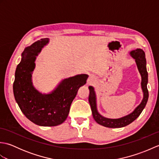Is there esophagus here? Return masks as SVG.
Wrapping results in <instances>:
<instances>
[{
    "instance_id": "1",
    "label": "esophagus",
    "mask_w": 159,
    "mask_h": 159,
    "mask_svg": "<svg viewBox=\"0 0 159 159\" xmlns=\"http://www.w3.org/2000/svg\"><path fill=\"white\" fill-rule=\"evenodd\" d=\"M96 81V79L93 76H89V77L87 79V85H92L94 82Z\"/></svg>"
}]
</instances>
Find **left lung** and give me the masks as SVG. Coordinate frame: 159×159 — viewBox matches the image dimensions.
<instances>
[{"instance_id":"8db88e82","label":"left lung","mask_w":159,"mask_h":159,"mask_svg":"<svg viewBox=\"0 0 159 159\" xmlns=\"http://www.w3.org/2000/svg\"><path fill=\"white\" fill-rule=\"evenodd\" d=\"M130 55L135 59L137 66L141 76V87L143 92V98L141 101V104L138 106L133 113L128 115L119 119H109L102 117L98 112L96 108V94L94 92L93 87L92 86L89 87V102L91 106V109L93 115V119L98 124L102 126L108 128H121L126 126L135 120L139 116L141 113L142 112L144 107H146L148 100V90L147 88L148 84V72L146 69V55L143 50L137 48L136 50H132Z\"/></svg>"}]
</instances>
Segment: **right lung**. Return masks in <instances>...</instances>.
Here are the masks:
<instances>
[{"instance_id":"1","label":"right lung","mask_w":159,"mask_h":159,"mask_svg":"<svg viewBox=\"0 0 159 159\" xmlns=\"http://www.w3.org/2000/svg\"><path fill=\"white\" fill-rule=\"evenodd\" d=\"M48 41V38L41 39L25 49L21 61L16 67L13 85L20 110L30 121L42 126H55L66 120L78 89L85 85L88 78L87 74H79L64 79L49 94H42L36 90L31 81L35 56Z\"/></svg>"}]
</instances>
